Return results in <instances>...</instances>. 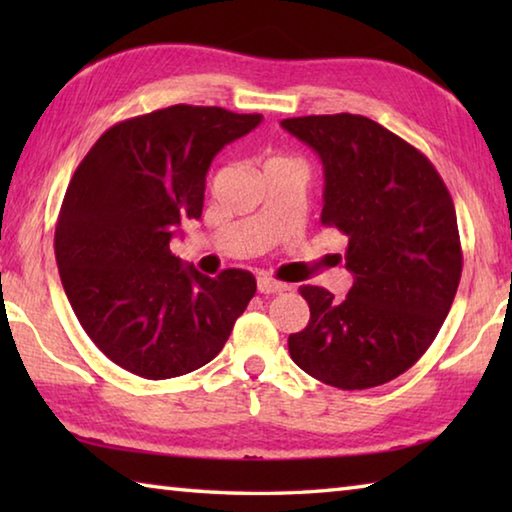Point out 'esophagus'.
Here are the masks:
<instances>
[{
	"label": "esophagus",
	"instance_id": "esophagus-1",
	"mask_svg": "<svg viewBox=\"0 0 512 512\" xmlns=\"http://www.w3.org/2000/svg\"><path fill=\"white\" fill-rule=\"evenodd\" d=\"M291 287L284 282H277L273 277H259L257 280V291L264 293V296H273V293H282V291H289Z\"/></svg>",
	"mask_w": 512,
	"mask_h": 512
}]
</instances>
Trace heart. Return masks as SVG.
Returning <instances> with one entry per match:
<instances>
[{"mask_svg":"<svg viewBox=\"0 0 512 512\" xmlns=\"http://www.w3.org/2000/svg\"><path fill=\"white\" fill-rule=\"evenodd\" d=\"M284 160H289V158H282V155H275V158H271V160H268L266 164H273V162H284Z\"/></svg>","mask_w":512,"mask_h":512,"instance_id":"obj_1","label":"heart"}]
</instances>
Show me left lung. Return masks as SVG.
I'll return each instance as SVG.
<instances>
[{
	"instance_id": "left-lung-1",
	"label": "left lung",
	"mask_w": 512,
	"mask_h": 512,
	"mask_svg": "<svg viewBox=\"0 0 512 512\" xmlns=\"http://www.w3.org/2000/svg\"><path fill=\"white\" fill-rule=\"evenodd\" d=\"M325 171L320 221L348 237V296L300 287L309 323L289 354L323 384L363 391L400 377L436 339L463 271L456 210L424 153L350 112L282 119Z\"/></svg>"
}]
</instances>
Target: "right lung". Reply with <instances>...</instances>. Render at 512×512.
Segmentation results:
<instances>
[{
	"label": "right lung",
	"mask_w": 512,
	"mask_h": 512,
	"mask_svg": "<svg viewBox=\"0 0 512 512\" xmlns=\"http://www.w3.org/2000/svg\"><path fill=\"white\" fill-rule=\"evenodd\" d=\"M259 121L185 103L119 121L69 180L54 237L60 282L92 343L133 375L205 366L255 296L253 273L207 277L169 244L180 223L201 219L214 155Z\"/></svg>",
	"instance_id": "right-lung-1"
}]
</instances>
